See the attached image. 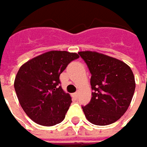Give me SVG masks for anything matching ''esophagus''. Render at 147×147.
I'll use <instances>...</instances> for the list:
<instances>
[{
	"label": "esophagus",
	"instance_id": "obj_1",
	"mask_svg": "<svg viewBox=\"0 0 147 147\" xmlns=\"http://www.w3.org/2000/svg\"><path fill=\"white\" fill-rule=\"evenodd\" d=\"M74 95L75 97H78V95H79V92H76V93H74Z\"/></svg>",
	"mask_w": 147,
	"mask_h": 147
}]
</instances>
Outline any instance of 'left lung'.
Masks as SVG:
<instances>
[{"label":"left lung","instance_id":"8db88e82","mask_svg":"<svg viewBox=\"0 0 147 147\" xmlns=\"http://www.w3.org/2000/svg\"><path fill=\"white\" fill-rule=\"evenodd\" d=\"M91 74L92 98L82 106L86 119L96 125L117 121L130 106L136 82L131 68L119 59L96 52H79Z\"/></svg>","mask_w":147,"mask_h":147}]
</instances>
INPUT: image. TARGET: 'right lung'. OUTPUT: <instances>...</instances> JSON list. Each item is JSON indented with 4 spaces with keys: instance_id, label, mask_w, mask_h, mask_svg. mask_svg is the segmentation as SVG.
<instances>
[{
    "instance_id": "1",
    "label": "right lung",
    "mask_w": 147,
    "mask_h": 147,
    "mask_svg": "<svg viewBox=\"0 0 147 147\" xmlns=\"http://www.w3.org/2000/svg\"><path fill=\"white\" fill-rule=\"evenodd\" d=\"M79 54L50 51L25 63L16 74L14 87L22 108L38 125L53 126L62 122L71 96L61 87L59 76Z\"/></svg>"
}]
</instances>
